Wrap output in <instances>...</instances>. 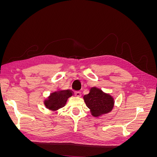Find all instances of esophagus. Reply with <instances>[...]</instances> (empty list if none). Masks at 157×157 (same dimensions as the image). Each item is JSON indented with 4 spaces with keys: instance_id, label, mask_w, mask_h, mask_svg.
<instances>
[{
    "instance_id": "obj_1",
    "label": "esophagus",
    "mask_w": 157,
    "mask_h": 157,
    "mask_svg": "<svg viewBox=\"0 0 157 157\" xmlns=\"http://www.w3.org/2000/svg\"><path fill=\"white\" fill-rule=\"evenodd\" d=\"M75 95L77 97H78V98H80V97H81V96H82L81 92H75Z\"/></svg>"
}]
</instances>
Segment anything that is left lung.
Instances as JSON below:
<instances>
[{"label":"left lung","mask_w":157,"mask_h":157,"mask_svg":"<svg viewBox=\"0 0 157 157\" xmlns=\"http://www.w3.org/2000/svg\"><path fill=\"white\" fill-rule=\"evenodd\" d=\"M83 99L91 115L94 117L106 115L111 112L115 107L113 96L95 86L90 88L89 93L84 95Z\"/></svg>","instance_id":"obj_1"}]
</instances>
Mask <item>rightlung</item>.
Returning a JSON list of instances; mask_svg holds the SVG:
<instances>
[{
    "label": "right lung",
    "instance_id": "add662e5",
    "mask_svg": "<svg viewBox=\"0 0 157 157\" xmlns=\"http://www.w3.org/2000/svg\"><path fill=\"white\" fill-rule=\"evenodd\" d=\"M74 92L70 90L59 88L51 93L44 100V105L46 109L52 111H57L63 107L68 99L73 96Z\"/></svg>",
    "mask_w": 157,
    "mask_h": 157
}]
</instances>
